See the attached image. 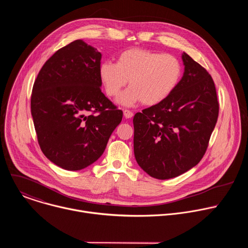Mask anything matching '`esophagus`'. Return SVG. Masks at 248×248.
Masks as SVG:
<instances>
[{"instance_id":"obj_1","label":"esophagus","mask_w":248,"mask_h":248,"mask_svg":"<svg viewBox=\"0 0 248 248\" xmlns=\"http://www.w3.org/2000/svg\"><path fill=\"white\" fill-rule=\"evenodd\" d=\"M124 116L126 119H130V118L133 117V113L131 111H129V110H124Z\"/></svg>"}]
</instances>
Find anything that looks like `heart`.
<instances>
[{
    "mask_svg": "<svg viewBox=\"0 0 248 248\" xmlns=\"http://www.w3.org/2000/svg\"><path fill=\"white\" fill-rule=\"evenodd\" d=\"M183 67L179 59L140 48L122 52L117 62L106 61L99 65V78L110 97L118 96L129 80L130 88L120 98L124 106L140 102L146 106L166 100L178 87Z\"/></svg>",
    "mask_w": 248,
    "mask_h": 248,
    "instance_id": "1",
    "label": "heart"
}]
</instances>
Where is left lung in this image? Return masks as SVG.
<instances>
[{
  "instance_id": "8db88e82",
  "label": "left lung",
  "mask_w": 248,
  "mask_h": 248,
  "mask_svg": "<svg viewBox=\"0 0 248 248\" xmlns=\"http://www.w3.org/2000/svg\"><path fill=\"white\" fill-rule=\"evenodd\" d=\"M183 61L185 73L175 90L133 118L136 162L158 180L175 178L200 162L219 116L213 78L187 54Z\"/></svg>"
}]
</instances>
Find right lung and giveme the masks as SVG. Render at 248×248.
<instances>
[{
  "mask_svg": "<svg viewBox=\"0 0 248 248\" xmlns=\"http://www.w3.org/2000/svg\"><path fill=\"white\" fill-rule=\"evenodd\" d=\"M101 58L76 40L46 61L33 84L31 115L39 146L64 170L97 161L123 119V111L101 91Z\"/></svg>",
  "mask_w": 248,
  "mask_h": 248,
  "instance_id": "right-lung-1",
  "label": "right lung"
}]
</instances>
